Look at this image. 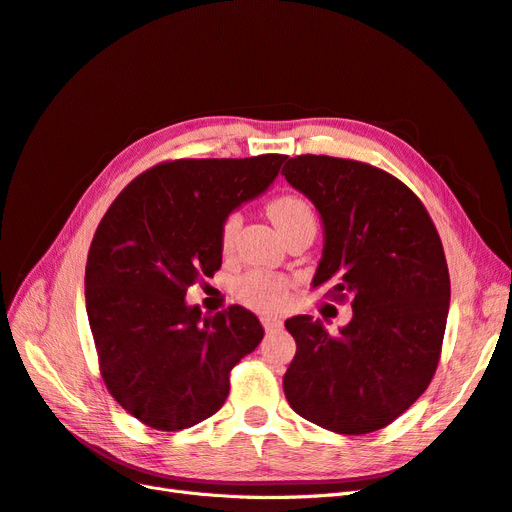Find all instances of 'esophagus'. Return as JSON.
I'll list each match as a JSON object with an SVG mask.
<instances>
[{
    "mask_svg": "<svg viewBox=\"0 0 512 512\" xmlns=\"http://www.w3.org/2000/svg\"><path fill=\"white\" fill-rule=\"evenodd\" d=\"M260 322H262V327H265V331H267V333L280 331V329H282V324H284L280 318H271V316L260 318Z\"/></svg>",
    "mask_w": 512,
    "mask_h": 512,
    "instance_id": "esophagus-1",
    "label": "esophagus"
}]
</instances>
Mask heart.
I'll return each instance as SVG.
<instances>
[{"instance_id": "obj_1", "label": "heart", "mask_w": 512, "mask_h": 512, "mask_svg": "<svg viewBox=\"0 0 512 512\" xmlns=\"http://www.w3.org/2000/svg\"><path fill=\"white\" fill-rule=\"evenodd\" d=\"M267 215L273 222V226L280 230L282 237L290 235L292 230L307 224L316 226V215L312 205H309L307 200L299 194H280L271 198L267 205ZM239 228H241V213L237 211L228 213L222 222V232H220L224 252L232 250V245H235V239L239 235ZM237 294L245 305L258 309V312L273 314V312H280V309L288 305L290 282L286 277L273 275L269 271H250L237 282Z\"/></svg>"}]
</instances>
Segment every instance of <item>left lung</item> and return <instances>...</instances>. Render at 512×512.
I'll use <instances>...</instances> for the list:
<instances>
[{
    "mask_svg": "<svg viewBox=\"0 0 512 512\" xmlns=\"http://www.w3.org/2000/svg\"><path fill=\"white\" fill-rule=\"evenodd\" d=\"M282 175L324 224L312 286L352 305V320L337 335L309 316L286 320L297 342L284 374L286 399L329 431H378L436 374L451 301L440 235L408 185L371 164L307 153L290 158Z\"/></svg>",
    "mask_w": 512,
    "mask_h": 512,
    "instance_id": "8db88e82",
    "label": "left lung"
}]
</instances>
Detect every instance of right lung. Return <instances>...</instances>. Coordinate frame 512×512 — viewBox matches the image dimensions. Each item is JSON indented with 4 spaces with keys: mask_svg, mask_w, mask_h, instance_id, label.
I'll return each instance as SVG.
<instances>
[{
    "mask_svg": "<svg viewBox=\"0 0 512 512\" xmlns=\"http://www.w3.org/2000/svg\"><path fill=\"white\" fill-rule=\"evenodd\" d=\"M286 156L173 160L130 181L104 213L85 267L100 374L147 427L181 431L218 412L230 369L256 350L241 305L205 316L185 292L222 267V222L265 192Z\"/></svg>",
    "mask_w": 512,
    "mask_h": 512,
    "instance_id": "right-lung-1",
    "label": "right lung"
}]
</instances>
